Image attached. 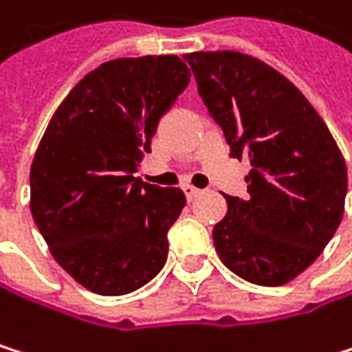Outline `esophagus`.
I'll list each match as a JSON object with an SVG mask.
<instances>
[{"label": "esophagus", "mask_w": 352, "mask_h": 352, "mask_svg": "<svg viewBox=\"0 0 352 352\" xmlns=\"http://www.w3.org/2000/svg\"><path fill=\"white\" fill-rule=\"evenodd\" d=\"M184 192H186V196H188V200H192V198H196L198 194H200V190L198 188H194V186H184Z\"/></svg>", "instance_id": "34e87169"}]
</instances>
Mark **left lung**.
I'll return each instance as SVG.
<instances>
[{
  "label": "left lung",
  "instance_id": "obj_1",
  "mask_svg": "<svg viewBox=\"0 0 352 352\" xmlns=\"http://www.w3.org/2000/svg\"><path fill=\"white\" fill-rule=\"evenodd\" d=\"M198 94L232 148L248 158V196H228L212 228L219 258L256 286L300 275L344 212L346 162L309 100L269 64L240 52L186 56Z\"/></svg>",
  "mask_w": 352,
  "mask_h": 352
}]
</instances>
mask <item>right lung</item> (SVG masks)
<instances>
[{
	"label": "right lung",
	"instance_id": "obj_1",
	"mask_svg": "<svg viewBox=\"0 0 352 352\" xmlns=\"http://www.w3.org/2000/svg\"><path fill=\"white\" fill-rule=\"evenodd\" d=\"M177 56L118 58L74 85L31 164V212L56 263L102 296L129 294L166 263L179 188L133 177L160 116L190 83Z\"/></svg>",
	"mask_w": 352,
	"mask_h": 352
}]
</instances>
